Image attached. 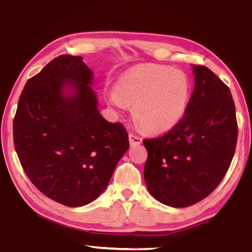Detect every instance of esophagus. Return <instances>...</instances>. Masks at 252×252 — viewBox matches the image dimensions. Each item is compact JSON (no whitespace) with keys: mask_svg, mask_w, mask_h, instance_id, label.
Segmentation results:
<instances>
[{"mask_svg":"<svg viewBox=\"0 0 252 252\" xmlns=\"http://www.w3.org/2000/svg\"><path fill=\"white\" fill-rule=\"evenodd\" d=\"M128 138H129L130 145H137V144H141V143H142V138L139 137L138 135L134 134V133H129Z\"/></svg>","mask_w":252,"mask_h":252,"instance_id":"1","label":"esophagus"}]
</instances>
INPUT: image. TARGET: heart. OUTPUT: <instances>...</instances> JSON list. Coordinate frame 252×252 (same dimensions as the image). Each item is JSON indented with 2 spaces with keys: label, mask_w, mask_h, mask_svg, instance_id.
I'll use <instances>...</instances> for the list:
<instances>
[{
  "label": "heart",
  "mask_w": 252,
  "mask_h": 252,
  "mask_svg": "<svg viewBox=\"0 0 252 252\" xmlns=\"http://www.w3.org/2000/svg\"><path fill=\"white\" fill-rule=\"evenodd\" d=\"M190 94V79L184 71L141 64L119 77L109 100L119 108L134 103V116L143 129L164 133L183 119Z\"/></svg>",
  "instance_id": "1"
}]
</instances>
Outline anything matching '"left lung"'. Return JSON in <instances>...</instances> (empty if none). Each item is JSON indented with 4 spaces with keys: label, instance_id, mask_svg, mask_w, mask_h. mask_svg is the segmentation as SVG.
Segmentation results:
<instances>
[{
    "label": "left lung",
    "instance_id": "1",
    "mask_svg": "<svg viewBox=\"0 0 252 252\" xmlns=\"http://www.w3.org/2000/svg\"><path fill=\"white\" fill-rule=\"evenodd\" d=\"M195 87L183 119L161 136L143 139L144 179L162 204L188 207L215 190L226 175L238 139L229 87L210 68L192 65Z\"/></svg>",
    "mask_w": 252,
    "mask_h": 252
}]
</instances>
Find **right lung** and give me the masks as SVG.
<instances>
[{"label":"right lung","instance_id":"1","mask_svg":"<svg viewBox=\"0 0 252 252\" xmlns=\"http://www.w3.org/2000/svg\"><path fill=\"white\" fill-rule=\"evenodd\" d=\"M83 57L61 55L27 81L13 119L23 171L48 198L68 207L94 200L129 148L121 123L100 115ZM72 86L75 94L63 95Z\"/></svg>","mask_w":252,"mask_h":252}]
</instances>
